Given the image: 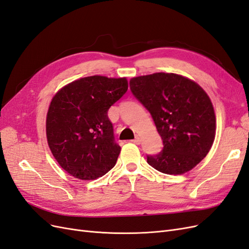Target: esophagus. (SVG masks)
<instances>
[{"label": "esophagus", "mask_w": 249, "mask_h": 249, "mask_svg": "<svg viewBox=\"0 0 249 249\" xmlns=\"http://www.w3.org/2000/svg\"><path fill=\"white\" fill-rule=\"evenodd\" d=\"M132 143L137 144V145H140L141 144V138L140 137H137L134 140H132Z\"/></svg>", "instance_id": "34e87169"}]
</instances>
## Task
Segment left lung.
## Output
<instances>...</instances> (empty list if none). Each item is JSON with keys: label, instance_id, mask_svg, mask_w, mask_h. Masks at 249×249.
<instances>
[{"label": "left lung", "instance_id": "8db88e82", "mask_svg": "<svg viewBox=\"0 0 249 249\" xmlns=\"http://www.w3.org/2000/svg\"><path fill=\"white\" fill-rule=\"evenodd\" d=\"M133 96L150 112L164 143L162 150L147 155L158 171L178 175L193 169L214 143L216 117L200 85L173 73H154L129 81Z\"/></svg>", "mask_w": 249, "mask_h": 249}]
</instances>
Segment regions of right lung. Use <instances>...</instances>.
I'll list each match as a JSON object with an SVG mask.
<instances>
[{"label":"right lung","mask_w":249,"mask_h":249,"mask_svg":"<svg viewBox=\"0 0 249 249\" xmlns=\"http://www.w3.org/2000/svg\"><path fill=\"white\" fill-rule=\"evenodd\" d=\"M127 89L126 78L96 75L69 83L53 97L47 113L48 144L75 178L97 179L115 167L121 147L107 111Z\"/></svg>","instance_id":"obj_1"}]
</instances>
